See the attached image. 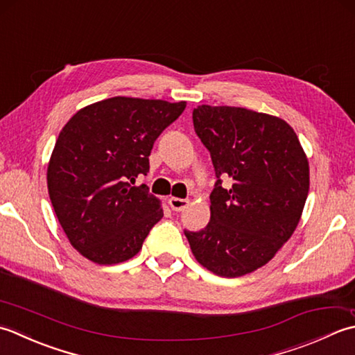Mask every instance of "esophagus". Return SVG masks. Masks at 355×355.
<instances>
[{
  "label": "esophagus",
  "mask_w": 355,
  "mask_h": 355,
  "mask_svg": "<svg viewBox=\"0 0 355 355\" xmlns=\"http://www.w3.org/2000/svg\"><path fill=\"white\" fill-rule=\"evenodd\" d=\"M188 202L187 199H180V198H168V205L173 209V211H182L188 207Z\"/></svg>",
  "instance_id": "esophagus-1"
}]
</instances>
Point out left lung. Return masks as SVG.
Segmentation results:
<instances>
[{"mask_svg": "<svg viewBox=\"0 0 355 355\" xmlns=\"http://www.w3.org/2000/svg\"><path fill=\"white\" fill-rule=\"evenodd\" d=\"M193 125L218 182L208 225L185 236L204 268L241 277L268 263L297 228L309 191L308 157L293 127L268 113L198 105ZM220 175L234 182L228 191Z\"/></svg>", "mask_w": 355, "mask_h": 355, "instance_id": "obj_1", "label": "left lung"}]
</instances>
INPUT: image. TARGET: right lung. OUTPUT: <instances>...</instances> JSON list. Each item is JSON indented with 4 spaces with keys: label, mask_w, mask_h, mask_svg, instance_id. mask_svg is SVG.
Segmentation results:
<instances>
[{
    "label": "right lung",
    "mask_w": 355,
    "mask_h": 355,
    "mask_svg": "<svg viewBox=\"0 0 355 355\" xmlns=\"http://www.w3.org/2000/svg\"><path fill=\"white\" fill-rule=\"evenodd\" d=\"M187 103L114 96L85 105L58 136L47 167L55 214L79 254L98 265L125 262L141 251L164 209L147 185L157 136Z\"/></svg>",
    "instance_id": "1"
}]
</instances>
